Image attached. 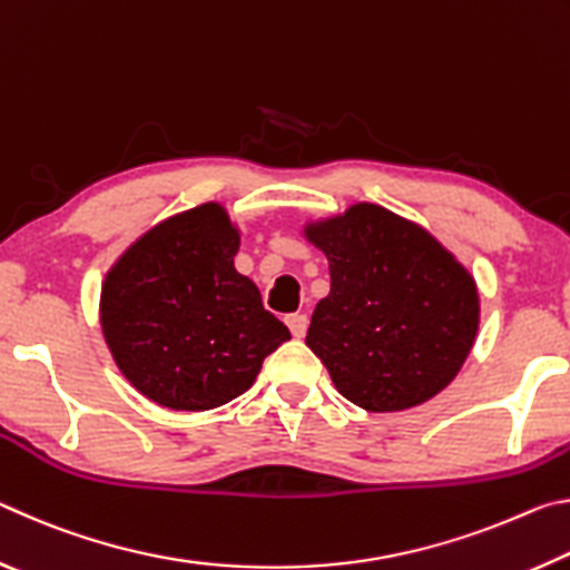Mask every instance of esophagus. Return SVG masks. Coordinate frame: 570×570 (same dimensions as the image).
<instances>
[{
  "mask_svg": "<svg viewBox=\"0 0 570 570\" xmlns=\"http://www.w3.org/2000/svg\"><path fill=\"white\" fill-rule=\"evenodd\" d=\"M284 322H286L288 330H292V334L296 336V340H302V336L306 334V326H308L306 314H288Z\"/></svg>",
  "mask_w": 570,
  "mask_h": 570,
  "instance_id": "34e87169",
  "label": "esophagus"
}]
</instances>
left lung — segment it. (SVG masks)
<instances>
[{
	"label": "left lung",
	"instance_id": "8db88e82",
	"mask_svg": "<svg viewBox=\"0 0 570 570\" xmlns=\"http://www.w3.org/2000/svg\"><path fill=\"white\" fill-rule=\"evenodd\" d=\"M330 262L306 346L342 397L366 412H402L458 377L475 344V276L428 228L377 204L306 220Z\"/></svg>",
	"mask_w": 570,
	"mask_h": 570
}]
</instances>
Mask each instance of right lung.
Returning a JSON list of instances; mask_svg holds the SVG:
<instances>
[{
    "label": "right lung",
    "mask_w": 570,
    "mask_h": 570,
    "mask_svg": "<svg viewBox=\"0 0 570 570\" xmlns=\"http://www.w3.org/2000/svg\"><path fill=\"white\" fill-rule=\"evenodd\" d=\"M236 220L218 200L180 210L122 250L100 288V330L142 397L176 412L220 407L292 340L238 274Z\"/></svg>",
    "instance_id": "add662e5"
}]
</instances>
